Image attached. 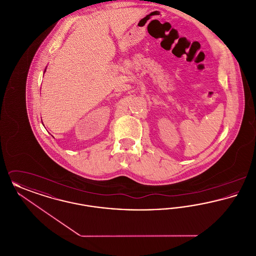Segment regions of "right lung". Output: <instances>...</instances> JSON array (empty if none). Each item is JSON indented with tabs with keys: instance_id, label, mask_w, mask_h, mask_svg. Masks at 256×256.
Masks as SVG:
<instances>
[{
	"instance_id": "right-lung-1",
	"label": "right lung",
	"mask_w": 256,
	"mask_h": 256,
	"mask_svg": "<svg viewBox=\"0 0 256 256\" xmlns=\"http://www.w3.org/2000/svg\"><path fill=\"white\" fill-rule=\"evenodd\" d=\"M45 71H46V70H45Z\"/></svg>"
}]
</instances>
